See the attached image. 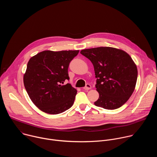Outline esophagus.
I'll return each instance as SVG.
<instances>
[{"label": "esophagus", "mask_w": 157, "mask_h": 157, "mask_svg": "<svg viewBox=\"0 0 157 157\" xmlns=\"http://www.w3.org/2000/svg\"><path fill=\"white\" fill-rule=\"evenodd\" d=\"M83 89H84V90H89V89H91V86L89 84H87L86 85V86L83 87Z\"/></svg>", "instance_id": "esophagus-1"}]
</instances>
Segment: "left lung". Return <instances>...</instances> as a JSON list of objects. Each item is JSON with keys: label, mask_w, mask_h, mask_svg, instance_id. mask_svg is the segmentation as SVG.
Listing matches in <instances>:
<instances>
[{"label": "left lung", "mask_w": 157, "mask_h": 157, "mask_svg": "<svg viewBox=\"0 0 157 157\" xmlns=\"http://www.w3.org/2000/svg\"><path fill=\"white\" fill-rule=\"evenodd\" d=\"M81 54L94 66L99 97L96 106L116 109L132 96L137 79V66L125 52L113 47L85 49Z\"/></svg>", "instance_id": "1"}]
</instances>
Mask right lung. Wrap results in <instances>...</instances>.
<instances>
[{
    "label": "right lung",
    "mask_w": 157,
    "mask_h": 157,
    "mask_svg": "<svg viewBox=\"0 0 157 157\" xmlns=\"http://www.w3.org/2000/svg\"><path fill=\"white\" fill-rule=\"evenodd\" d=\"M79 50H45L32 57L24 75L26 91L33 103L41 111L58 114L73 104L77 90L69 83L68 70Z\"/></svg>",
    "instance_id": "1"
}]
</instances>
